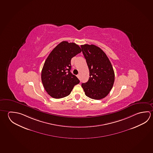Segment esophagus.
I'll use <instances>...</instances> for the list:
<instances>
[{"label": "esophagus", "mask_w": 153, "mask_h": 153, "mask_svg": "<svg viewBox=\"0 0 153 153\" xmlns=\"http://www.w3.org/2000/svg\"><path fill=\"white\" fill-rule=\"evenodd\" d=\"M77 77L78 78H79H79H80V75H77Z\"/></svg>", "instance_id": "esophagus-1"}]
</instances>
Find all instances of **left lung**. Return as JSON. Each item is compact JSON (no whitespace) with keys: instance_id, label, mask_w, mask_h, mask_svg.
<instances>
[{"instance_id":"1","label":"left lung","mask_w":153,"mask_h":153,"mask_svg":"<svg viewBox=\"0 0 153 153\" xmlns=\"http://www.w3.org/2000/svg\"><path fill=\"white\" fill-rule=\"evenodd\" d=\"M88 66L90 77L82 83L86 96L91 99H102L110 93L114 82V73L106 54L94 45L80 46Z\"/></svg>"}]
</instances>
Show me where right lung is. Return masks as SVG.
<instances>
[{"label": "right lung", "mask_w": 153, "mask_h": 153, "mask_svg": "<svg viewBox=\"0 0 153 153\" xmlns=\"http://www.w3.org/2000/svg\"><path fill=\"white\" fill-rule=\"evenodd\" d=\"M81 51L76 43L62 41L49 55L43 65L41 80L51 97L59 99L68 96L74 86L80 82L70 70L71 59Z\"/></svg>", "instance_id": "1"}]
</instances>
